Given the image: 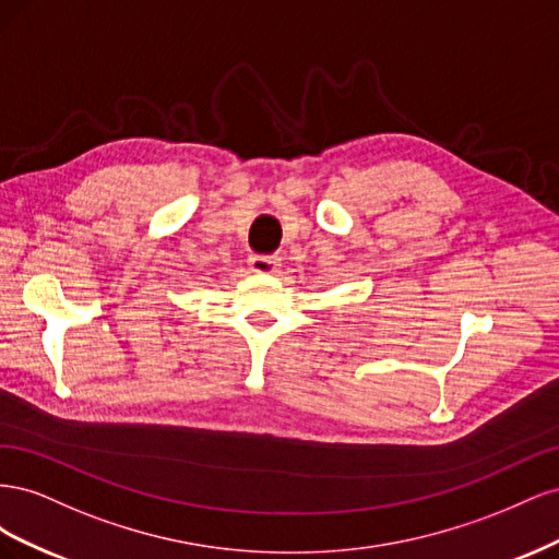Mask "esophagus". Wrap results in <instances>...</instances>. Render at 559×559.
Here are the masks:
<instances>
[{
  "label": "esophagus",
  "mask_w": 559,
  "mask_h": 559,
  "mask_svg": "<svg viewBox=\"0 0 559 559\" xmlns=\"http://www.w3.org/2000/svg\"><path fill=\"white\" fill-rule=\"evenodd\" d=\"M249 267H251V273H259V275H273V273H277V267H280V259L277 257H251L249 259Z\"/></svg>",
  "instance_id": "esophagus-1"
}]
</instances>
